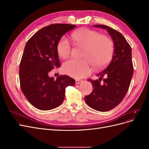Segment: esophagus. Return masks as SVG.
I'll return each instance as SVG.
<instances>
[{"label":"esophagus","instance_id":"esophagus-1","mask_svg":"<svg viewBox=\"0 0 149 149\" xmlns=\"http://www.w3.org/2000/svg\"><path fill=\"white\" fill-rule=\"evenodd\" d=\"M75 82H76V84H79V83H82L83 81H82V80H80V79H76Z\"/></svg>","mask_w":149,"mask_h":149}]
</instances>
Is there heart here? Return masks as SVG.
Wrapping results in <instances>:
<instances>
[{
    "mask_svg": "<svg viewBox=\"0 0 149 149\" xmlns=\"http://www.w3.org/2000/svg\"><path fill=\"white\" fill-rule=\"evenodd\" d=\"M71 36L76 45L84 48L83 54L84 59H71L65 61L63 64L65 73L74 78H83L91 72V63L97 68H102L109 63L114 52V43L109 37L88 29L76 30ZM71 49L68 40L63 37L56 46L58 56L66 58L71 54Z\"/></svg>",
    "mask_w": 149,
    "mask_h": 149,
    "instance_id": "b5f03b06",
    "label": "heart"
}]
</instances>
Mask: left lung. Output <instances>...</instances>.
<instances>
[{"mask_svg":"<svg viewBox=\"0 0 149 149\" xmlns=\"http://www.w3.org/2000/svg\"><path fill=\"white\" fill-rule=\"evenodd\" d=\"M94 26L107 30L113 40L114 52L110 63L97 74L99 79H88L93 89L84 100L93 109L106 112L118 106L128 91L134 73L132 49L119 31L104 25Z\"/></svg>","mask_w":149,"mask_h":149,"instance_id":"left-lung-1","label":"left lung"}]
</instances>
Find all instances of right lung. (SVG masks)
Segmentation results:
<instances>
[{"label": "right lung", "mask_w": 149, "mask_h": 149, "mask_svg": "<svg viewBox=\"0 0 149 149\" xmlns=\"http://www.w3.org/2000/svg\"><path fill=\"white\" fill-rule=\"evenodd\" d=\"M76 25L53 24L45 26L26 42L19 66L20 88L26 100L38 109L47 111L59 106L65 95V89L74 86L75 80L60 75L56 80L48 73L60 66L56 51L58 42Z\"/></svg>", "instance_id": "right-lung-1"}]
</instances>
